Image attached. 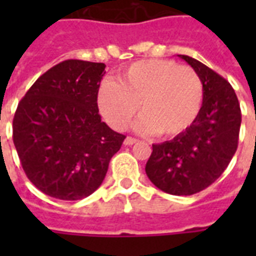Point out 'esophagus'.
<instances>
[{"label":"esophagus","instance_id":"34e87169","mask_svg":"<svg viewBox=\"0 0 256 256\" xmlns=\"http://www.w3.org/2000/svg\"><path fill=\"white\" fill-rule=\"evenodd\" d=\"M136 142H138V140L132 138V136H126V140H124V144L126 146H132V144H136Z\"/></svg>","mask_w":256,"mask_h":256}]
</instances>
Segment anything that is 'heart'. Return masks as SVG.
I'll use <instances>...</instances> for the list:
<instances>
[{
    "label": "heart",
    "instance_id": "1",
    "mask_svg": "<svg viewBox=\"0 0 256 256\" xmlns=\"http://www.w3.org/2000/svg\"><path fill=\"white\" fill-rule=\"evenodd\" d=\"M203 82L190 66L168 60L132 64L114 81L98 88L100 114L116 130H124L140 106V132L172 138L188 130L203 104Z\"/></svg>",
    "mask_w": 256,
    "mask_h": 256
}]
</instances>
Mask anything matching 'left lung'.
Wrapping results in <instances>:
<instances>
[{"mask_svg":"<svg viewBox=\"0 0 256 256\" xmlns=\"http://www.w3.org/2000/svg\"><path fill=\"white\" fill-rule=\"evenodd\" d=\"M203 82V104L188 130L152 144L146 164L148 179L171 195H192L222 175L238 148L242 114L234 88L195 58L179 56Z\"/></svg>","mask_w":256,"mask_h":256,"instance_id":"obj_1","label":"left lung"}]
</instances>
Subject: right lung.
Masks as SVG:
<instances>
[{"label": "right lung", "mask_w": 256, "mask_h": 256, "mask_svg": "<svg viewBox=\"0 0 256 256\" xmlns=\"http://www.w3.org/2000/svg\"><path fill=\"white\" fill-rule=\"evenodd\" d=\"M104 64L68 60L42 74L18 104L13 142L29 180L44 194L78 200L104 182L126 136L100 120Z\"/></svg>", "instance_id": "add662e5"}]
</instances>
